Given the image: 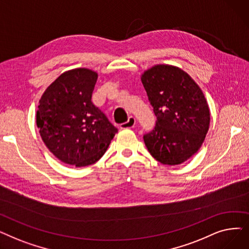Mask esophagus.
<instances>
[{
	"mask_svg": "<svg viewBox=\"0 0 249 249\" xmlns=\"http://www.w3.org/2000/svg\"><path fill=\"white\" fill-rule=\"evenodd\" d=\"M135 124H136L135 118L129 117L128 121L125 122V123H122V124L120 125V128H121V129H130V128H133V127L135 126Z\"/></svg>",
	"mask_w": 249,
	"mask_h": 249,
	"instance_id": "34e87169",
	"label": "esophagus"
}]
</instances>
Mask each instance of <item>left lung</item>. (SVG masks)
I'll list each match as a JSON object with an SVG mask.
<instances>
[{"label":"left lung","mask_w":249,"mask_h":249,"mask_svg":"<svg viewBox=\"0 0 249 249\" xmlns=\"http://www.w3.org/2000/svg\"><path fill=\"white\" fill-rule=\"evenodd\" d=\"M156 116L152 131L143 135L153 158L162 164L188 160L202 146L210 110L200 87L179 68L158 64L141 75Z\"/></svg>","instance_id":"obj_1"}]
</instances>
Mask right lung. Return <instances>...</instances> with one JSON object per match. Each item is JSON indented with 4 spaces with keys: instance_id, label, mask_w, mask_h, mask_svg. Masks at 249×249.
<instances>
[{
    "instance_id": "1",
    "label": "right lung",
    "mask_w": 249,
    "mask_h": 249,
    "mask_svg": "<svg viewBox=\"0 0 249 249\" xmlns=\"http://www.w3.org/2000/svg\"><path fill=\"white\" fill-rule=\"evenodd\" d=\"M98 73L74 69L61 73L43 93L36 124L46 147L77 167L97 162L118 129L91 102Z\"/></svg>"
}]
</instances>
